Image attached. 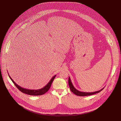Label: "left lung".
Masks as SVG:
<instances>
[{"instance_id": "8db88e82", "label": "left lung", "mask_w": 121, "mask_h": 121, "mask_svg": "<svg viewBox=\"0 0 121 121\" xmlns=\"http://www.w3.org/2000/svg\"><path fill=\"white\" fill-rule=\"evenodd\" d=\"M68 84H69V88H70L71 91L73 93H74L75 95H76L77 96H86L93 95V94L99 93L100 91H101L103 89H104V88H103L101 89V90H100L99 91H95L93 92H82V91H79L78 90H77L74 87V86L73 85L72 82L71 81L70 77H69V78H68Z\"/></svg>"}]
</instances>
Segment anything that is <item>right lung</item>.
I'll return each instance as SVG.
<instances>
[{
	"label": "right lung",
	"instance_id": "1",
	"mask_svg": "<svg viewBox=\"0 0 121 121\" xmlns=\"http://www.w3.org/2000/svg\"><path fill=\"white\" fill-rule=\"evenodd\" d=\"M9 76V78H10V79L12 80V81L13 82V83H14V84L15 85L16 87L18 88L21 91H22V93H25V94H27L28 95H34V96H39V95H42L44 94V93H45L46 92L48 91L49 90V89L50 88L51 86L52 85V83L53 80H54L56 75H55L51 79V80H50V81L46 85H45L44 87H43V88L41 89H39V90H29V89H26L25 88H23L22 87H21V86H20L19 85H18V84H17L10 77V76L9 75V74L8 73Z\"/></svg>",
	"mask_w": 121,
	"mask_h": 121
}]
</instances>
